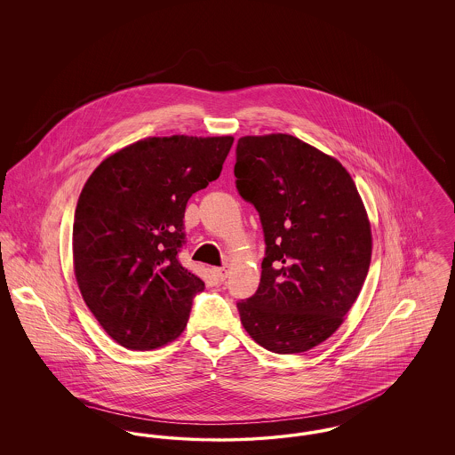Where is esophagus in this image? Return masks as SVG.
Instances as JSON below:
<instances>
[{
    "instance_id": "esophagus-1",
    "label": "esophagus",
    "mask_w": 455,
    "mask_h": 455,
    "mask_svg": "<svg viewBox=\"0 0 455 455\" xmlns=\"http://www.w3.org/2000/svg\"><path fill=\"white\" fill-rule=\"evenodd\" d=\"M215 275L218 276V280H227V276H228V269L223 266V267H215Z\"/></svg>"
}]
</instances>
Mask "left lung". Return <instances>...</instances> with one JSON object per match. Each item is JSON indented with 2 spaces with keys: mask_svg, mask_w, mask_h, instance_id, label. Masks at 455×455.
I'll use <instances>...</instances> for the list:
<instances>
[{
  "mask_svg": "<svg viewBox=\"0 0 455 455\" xmlns=\"http://www.w3.org/2000/svg\"><path fill=\"white\" fill-rule=\"evenodd\" d=\"M234 172L266 240L259 288L237 303L240 323L273 353L308 351L345 323L367 278L362 196L334 156L283 132L242 136Z\"/></svg>",
  "mask_w": 455,
  "mask_h": 455,
  "instance_id": "1",
  "label": "left lung"
}]
</instances>
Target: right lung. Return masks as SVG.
<instances>
[{"label":"right lung","mask_w":455,"mask_h":455,"mask_svg":"<svg viewBox=\"0 0 455 455\" xmlns=\"http://www.w3.org/2000/svg\"><path fill=\"white\" fill-rule=\"evenodd\" d=\"M234 136H150L100 162L73 223L80 293L108 336L147 351L177 339L204 282L177 260L196 191L220 177Z\"/></svg>","instance_id":"1"}]
</instances>
